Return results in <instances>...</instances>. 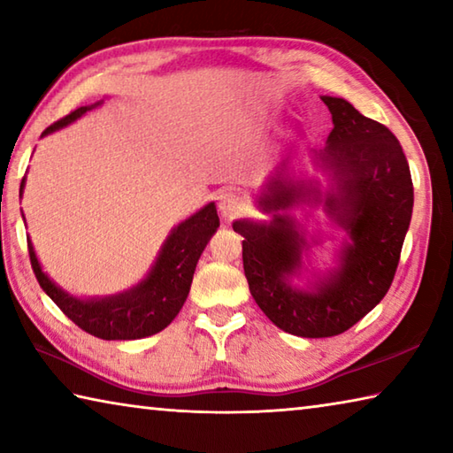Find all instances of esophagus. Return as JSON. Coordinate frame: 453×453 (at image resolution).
<instances>
[{
    "label": "esophagus",
    "instance_id": "esophagus-1",
    "mask_svg": "<svg viewBox=\"0 0 453 453\" xmlns=\"http://www.w3.org/2000/svg\"><path fill=\"white\" fill-rule=\"evenodd\" d=\"M243 208H245L243 199L237 194H234V191H226V194H221V197H219V213L224 218H234Z\"/></svg>",
    "mask_w": 453,
    "mask_h": 453
}]
</instances>
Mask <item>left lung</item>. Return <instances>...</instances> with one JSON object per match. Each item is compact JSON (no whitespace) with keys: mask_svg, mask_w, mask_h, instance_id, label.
I'll return each instance as SVG.
<instances>
[{"mask_svg":"<svg viewBox=\"0 0 453 453\" xmlns=\"http://www.w3.org/2000/svg\"><path fill=\"white\" fill-rule=\"evenodd\" d=\"M334 129L324 150H311L319 180L296 175L281 162L256 196L267 221L235 219L243 235V272L267 318L300 337L343 334L388 294L400 262L413 210L408 159L386 126L359 113L348 99L321 96ZM325 208L347 237L326 273L311 265L313 244L293 217L294 207ZM303 280V284H296Z\"/></svg>","mask_w":453,"mask_h":453,"instance_id":"8db88e82","label":"left lung"}]
</instances>
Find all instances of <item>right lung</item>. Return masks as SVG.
Returning <instances> with one entry per match:
<instances>
[{"instance_id":"1","label":"right lung","mask_w":453,"mask_h":453,"mask_svg":"<svg viewBox=\"0 0 453 453\" xmlns=\"http://www.w3.org/2000/svg\"><path fill=\"white\" fill-rule=\"evenodd\" d=\"M102 104L104 99L91 105L78 107L70 116L45 129L42 137L73 124L83 113L96 110ZM24 188L26 178L21 180L19 197L24 194ZM218 227L219 218L216 203L210 202L172 229L151 270L142 281H137L129 289L119 291V294L104 297H80L59 288L43 272L29 237L27 248L34 273L42 289L75 326L99 337V340H142V337L162 332L178 316L181 305L188 300L197 259L211 240V235L218 232Z\"/></svg>"}]
</instances>
